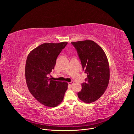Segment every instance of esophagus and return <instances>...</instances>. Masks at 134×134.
<instances>
[{"mask_svg":"<svg viewBox=\"0 0 134 134\" xmlns=\"http://www.w3.org/2000/svg\"><path fill=\"white\" fill-rule=\"evenodd\" d=\"M74 83V82H72H72H68V85H70V86H71Z\"/></svg>","mask_w":134,"mask_h":134,"instance_id":"obj_1","label":"esophagus"}]
</instances>
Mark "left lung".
<instances>
[{
    "instance_id": "8db88e82",
    "label": "left lung",
    "mask_w": 134,
    "mask_h": 134,
    "mask_svg": "<svg viewBox=\"0 0 134 134\" xmlns=\"http://www.w3.org/2000/svg\"><path fill=\"white\" fill-rule=\"evenodd\" d=\"M77 51L85 73L86 82L77 93L79 98L90 103L98 100L105 91L109 82L110 68L107 57L97 43L90 40L72 42Z\"/></svg>"
}]
</instances>
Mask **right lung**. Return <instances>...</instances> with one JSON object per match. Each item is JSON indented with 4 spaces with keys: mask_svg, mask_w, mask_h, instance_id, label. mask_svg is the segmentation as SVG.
Returning <instances> with one entry per match:
<instances>
[{
    "mask_svg": "<svg viewBox=\"0 0 134 134\" xmlns=\"http://www.w3.org/2000/svg\"><path fill=\"white\" fill-rule=\"evenodd\" d=\"M67 42L46 43L32 50L28 54L25 74L31 94L43 105L53 108L60 104L68 88V83L52 80L48 75L54 69L57 57Z\"/></svg>",
    "mask_w": 134,
    "mask_h": 134,
    "instance_id": "obj_1",
    "label": "right lung"
}]
</instances>
